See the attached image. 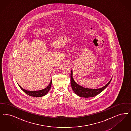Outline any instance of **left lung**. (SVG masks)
<instances>
[{
    "mask_svg": "<svg viewBox=\"0 0 131 131\" xmlns=\"http://www.w3.org/2000/svg\"><path fill=\"white\" fill-rule=\"evenodd\" d=\"M70 81H71V85L73 91H74L75 94L81 97H84V98H89L91 97L95 96L100 93H101L103 91H104L109 85L112 79L108 82V83L100 89H88L82 87L81 86L77 84L74 81V79L72 76V71H71L70 74Z\"/></svg>",
    "mask_w": 131,
    "mask_h": 131,
    "instance_id": "8db88e82",
    "label": "left lung"
}]
</instances>
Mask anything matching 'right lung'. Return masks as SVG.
I'll return each mask as SVG.
<instances>
[{"mask_svg": "<svg viewBox=\"0 0 131 131\" xmlns=\"http://www.w3.org/2000/svg\"><path fill=\"white\" fill-rule=\"evenodd\" d=\"M51 84H52V80L49 84V85H48L45 89L40 90V91H27L26 90H24L21 88L20 85L19 87L20 89L24 91L25 93H26L27 94H28L29 96L33 97H40L46 95V94L48 93V92L49 91L50 88H51Z\"/></svg>", "mask_w": 131, "mask_h": 131, "instance_id": "add662e5", "label": "right lung"}]
</instances>
